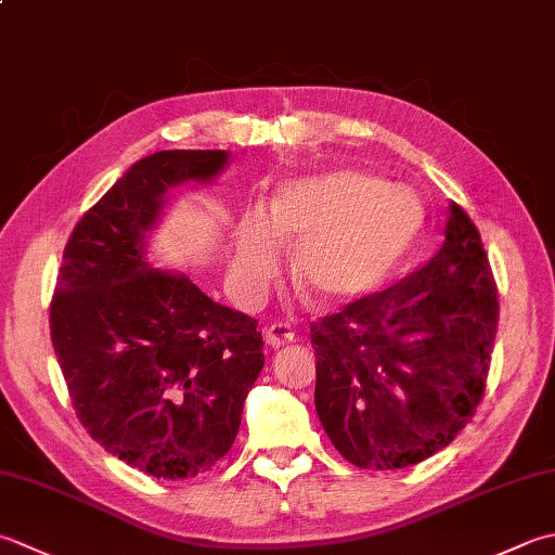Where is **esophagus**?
I'll return each mask as SVG.
<instances>
[{"mask_svg": "<svg viewBox=\"0 0 555 555\" xmlns=\"http://www.w3.org/2000/svg\"><path fill=\"white\" fill-rule=\"evenodd\" d=\"M264 336H267V344L271 346V349H279V346H286L296 339V332H293L288 324L279 322V324H271V327H267Z\"/></svg>", "mask_w": 555, "mask_h": 555, "instance_id": "obj_1", "label": "esophagus"}]
</instances>
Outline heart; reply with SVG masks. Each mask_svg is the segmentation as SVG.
I'll return each instance as SVG.
<instances>
[{
    "label": "heart",
    "instance_id": "obj_1",
    "mask_svg": "<svg viewBox=\"0 0 555 555\" xmlns=\"http://www.w3.org/2000/svg\"><path fill=\"white\" fill-rule=\"evenodd\" d=\"M423 204L401 184L356 170L286 182L271 204L243 211L233 233L231 281L237 298H264L296 245L293 276L327 306L365 298L392 274L423 228Z\"/></svg>",
    "mask_w": 555,
    "mask_h": 555
}]
</instances>
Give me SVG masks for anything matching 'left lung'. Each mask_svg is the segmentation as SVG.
<instances>
[{
  "label": "left lung",
  "mask_w": 555,
  "mask_h": 555,
  "mask_svg": "<svg viewBox=\"0 0 555 555\" xmlns=\"http://www.w3.org/2000/svg\"><path fill=\"white\" fill-rule=\"evenodd\" d=\"M498 327L481 235L450 202L426 267L314 322V409L344 460L404 469L457 438L479 406Z\"/></svg>",
  "instance_id": "left-lung-1"
}]
</instances>
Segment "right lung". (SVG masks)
Instances as JSON below:
<instances>
[{"instance_id": "add662e5", "label": "right lung", "mask_w": 555, "mask_h": 555, "mask_svg": "<svg viewBox=\"0 0 555 555\" xmlns=\"http://www.w3.org/2000/svg\"><path fill=\"white\" fill-rule=\"evenodd\" d=\"M228 151H156L83 214L64 247L52 346L89 436L156 479L211 469L264 367L257 320L149 259L180 184H209Z\"/></svg>"}]
</instances>
